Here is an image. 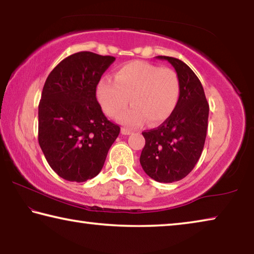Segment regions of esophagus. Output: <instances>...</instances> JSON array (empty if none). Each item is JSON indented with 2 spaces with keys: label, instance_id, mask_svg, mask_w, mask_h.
Returning <instances> with one entry per match:
<instances>
[{
  "label": "esophagus",
  "instance_id": "obj_1",
  "mask_svg": "<svg viewBox=\"0 0 254 254\" xmlns=\"http://www.w3.org/2000/svg\"><path fill=\"white\" fill-rule=\"evenodd\" d=\"M121 132H122V134H124V135H128V134H131V133H132L130 128H126V127H123Z\"/></svg>",
  "mask_w": 254,
  "mask_h": 254
}]
</instances>
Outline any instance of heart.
<instances>
[{
	"label": "heart",
	"instance_id": "1",
	"mask_svg": "<svg viewBox=\"0 0 254 254\" xmlns=\"http://www.w3.org/2000/svg\"><path fill=\"white\" fill-rule=\"evenodd\" d=\"M97 97L111 118L122 113L130 97L132 106L121 117L128 127L140 126L145 119L158 124L168 119L177 105L179 79L170 68L135 60L120 67L114 80L103 77L97 85Z\"/></svg>",
	"mask_w": 254,
	"mask_h": 254
}]
</instances>
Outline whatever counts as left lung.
<instances>
[{"label":"left lung","mask_w":254,"mask_h":254,"mask_svg":"<svg viewBox=\"0 0 254 254\" xmlns=\"http://www.w3.org/2000/svg\"><path fill=\"white\" fill-rule=\"evenodd\" d=\"M173 65L179 79V98L170 117L158 127L144 131L140 163L159 183L182 180L190 173L203 151L209 105L198 77L182 60L158 56Z\"/></svg>","instance_id":"obj_1"}]
</instances>
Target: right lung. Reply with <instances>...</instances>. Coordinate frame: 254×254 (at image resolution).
Here are the masks:
<instances>
[{"mask_svg": "<svg viewBox=\"0 0 254 254\" xmlns=\"http://www.w3.org/2000/svg\"><path fill=\"white\" fill-rule=\"evenodd\" d=\"M114 60L80 51L62 60L47 77L38 140L49 166L68 182L83 183L100 174L120 133L96 100L98 81Z\"/></svg>", "mask_w": 254, "mask_h": 254, "instance_id": "1", "label": "right lung"}]
</instances>
